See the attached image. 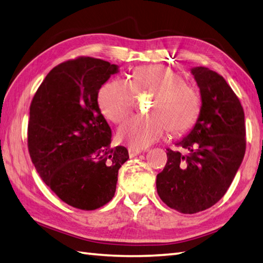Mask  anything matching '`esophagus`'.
Instances as JSON below:
<instances>
[{
    "instance_id": "1",
    "label": "esophagus",
    "mask_w": 263,
    "mask_h": 263,
    "mask_svg": "<svg viewBox=\"0 0 263 263\" xmlns=\"http://www.w3.org/2000/svg\"><path fill=\"white\" fill-rule=\"evenodd\" d=\"M141 153H142L141 149H137V148H134V147L128 148V154H129V157L137 156L138 154H141Z\"/></svg>"
}]
</instances>
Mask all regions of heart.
<instances>
[{"mask_svg": "<svg viewBox=\"0 0 263 263\" xmlns=\"http://www.w3.org/2000/svg\"><path fill=\"white\" fill-rule=\"evenodd\" d=\"M153 92L151 115L127 120L118 130L120 141L134 148H145L164 137L168 128L174 134L188 130L200 112L199 93L182 77L165 65H145L133 71L132 80L115 79L98 93L103 116L115 124L130 115L135 93Z\"/></svg>", "mask_w": 263, "mask_h": 263, "instance_id": "heart-1", "label": "heart"}]
</instances>
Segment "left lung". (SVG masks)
<instances>
[{"label": "left lung", "instance_id": "left-lung-1", "mask_svg": "<svg viewBox=\"0 0 263 263\" xmlns=\"http://www.w3.org/2000/svg\"><path fill=\"white\" fill-rule=\"evenodd\" d=\"M201 106L194 127L167 148V162L157 174L156 189L166 206L195 214L214 206L230 188L246 153L241 102L225 79L207 67L191 68Z\"/></svg>", "mask_w": 263, "mask_h": 263}]
</instances>
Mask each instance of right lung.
Returning a JSON list of instances; mask_svg holds the SVG:
<instances>
[{
	"label": "right lung",
	"mask_w": 263,
	"mask_h": 263,
	"mask_svg": "<svg viewBox=\"0 0 263 263\" xmlns=\"http://www.w3.org/2000/svg\"><path fill=\"white\" fill-rule=\"evenodd\" d=\"M118 71L92 57L62 63L30 106L28 148L34 167L64 202L83 211L112 199L118 170L129 159L126 147H111V129L98 104L99 90Z\"/></svg>",
	"instance_id": "1"
}]
</instances>
